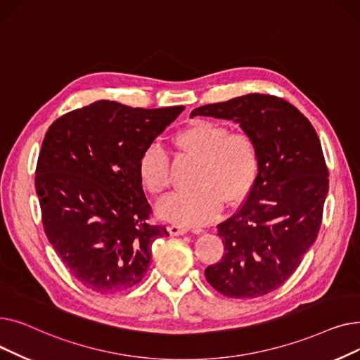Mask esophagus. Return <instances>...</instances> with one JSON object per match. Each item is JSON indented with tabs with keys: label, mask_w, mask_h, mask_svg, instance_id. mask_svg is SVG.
I'll use <instances>...</instances> for the list:
<instances>
[{
	"label": "esophagus",
	"mask_w": 360,
	"mask_h": 360,
	"mask_svg": "<svg viewBox=\"0 0 360 360\" xmlns=\"http://www.w3.org/2000/svg\"><path fill=\"white\" fill-rule=\"evenodd\" d=\"M169 232L172 236H179V235H185L188 232V228H185V226H181V224H172V226H169Z\"/></svg>",
	"instance_id": "34e87169"
}]
</instances>
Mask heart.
I'll return each mask as SVG.
<instances>
[{"label": "heart", "mask_w": 360, "mask_h": 360, "mask_svg": "<svg viewBox=\"0 0 360 360\" xmlns=\"http://www.w3.org/2000/svg\"><path fill=\"white\" fill-rule=\"evenodd\" d=\"M174 143L184 153L198 158L193 178L195 188L162 198L156 205L162 219L201 226L219 214L221 201L233 204L251 190L258 172V150L248 134H229L223 125L198 120L179 129ZM139 176L151 194L167 190L169 156L160 144L151 143L144 148Z\"/></svg>", "instance_id": "b5f03b06"}]
</instances>
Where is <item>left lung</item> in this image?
Here are the masks:
<instances>
[{
  "mask_svg": "<svg viewBox=\"0 0 360 360\" xmlns=\"http://www.w3.org/2000/svg\"><path fill=\"white\" fill-rule=\"evenodd\" d=\"M195 115L239 124L258 150L247 200L217 224L224 252L205 269V278L224 296H264L286 283L319 232L328 194L321 141L304 113L270 94L204 105L191 112Z\"/></svg>",
  "mask_w": 360,
  "mask_h": 360,
  "instance_id": "obj_1",
  "label": "left lung"
}]
</instances>
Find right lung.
I'll return each mask as SVG.
<instances>
[{
	"label": "right lung",
	"instance_id": "add662e5",
	"mask_svg": "<svg viewBox=\"0 0 360 360\" xmlns=\"http://www.w3.org/2000/svg\"><path fill=\"white\" fill-rule=\"evenodd\" d=\"M184 109L98 101L46 131L34 178L44 229L84 288L110 295L137 285L151 243L169 236L165 226L148 221L139 159Z\"/></svg>",
	"mask_w": 360,
	"mask_h": 360
}]
</instances>
